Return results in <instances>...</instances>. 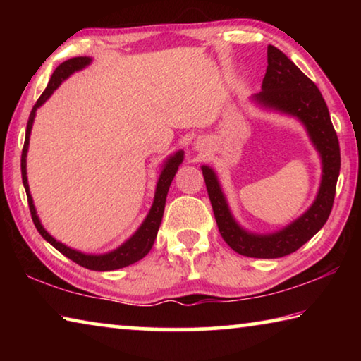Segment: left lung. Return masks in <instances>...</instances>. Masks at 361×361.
<instances>
[{"label":"left lung","mask_w":361,"mask_h":361,"mask_svg":"<svg viewBox=\"0 0 361 361\" xmlns=\"http://www.w3.org/2000/svg\"><path fill=\"white\" fill-rule=\"evenodd\" d=\"M250 100L262 109L291 116L304 126L322 161V180L312 205L285 228L256 234L242 228L232 215L215 170L209 166L200 169L224 242L248 258H282L312 239L331 213L341 170L339 142L319 87L277 47L267 46V70L261 92L250 97Z\"/></svg>","instance_id":"left-lung-1"}]
</instances>
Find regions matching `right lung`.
Wrapping results in <instances>:
<instances>
[{"mask_svg": "<svg viewBox=\"0 0 361 361\" xmlns=\"http://www.w3.org/2000/svg\"><path fill=\"white\" fill-rule=\"evenodd\" d=\"M90 63H92V59L90 57H75V59L66 60L63 63H60L56 68V71H54V75L51 78V81H49L46 90L41 94L38 102H36V105L33 106L32 113H30V118L27 122L25 143H23V149H22V161H20L22 181L28 197V205H30V212H32L33 223L39 234L42 235V239L51 243L54 248H57L60 253L66 256V258H70L71 261H75L76 264L82 266L85 269H90V271H116V269L130 266L133 262L145 258V256L149 253L152 245H154L159 226H161L162 216H164V209H166L169 188L172 185L175 173L178 172V167L181 166L183 159H185V151L181 149L176 151L164 161L161 173H159V178H157L154 200H152V205L148 212V215H146V218L143 219V223L140 224V228L133 232V234L124 243H121L118 248L111 250V252L99 253V255L82 253L79 252V250L71 248L68 245H65V243L54 239V237L44 229V226L41 224V219L35 209L33 197L32 194H30L28 176H27V152H28V145H30V135H32L36 109H38L41 105H44V103L51 99L54 90H57L59 85L62 84L65 79H68L71 75H75L76 71L84 70L85 66H89Z\"/></svg>", "mask_w": 361, "mask_h": 361, "instance_id": "add662e5", "label": "right lung"}]
</instances>
